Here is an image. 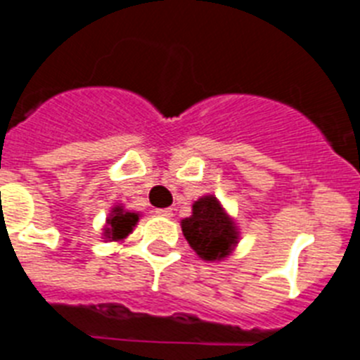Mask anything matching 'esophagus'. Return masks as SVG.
I'll return each mask as SVG.
<instances>
[{
  "instance_id": "1",
  "label": "esophagus",
  "mask_w": 360,
  "mask_h": 360,
  "mask_svg": "<svg viewBox=\"0 0 360 360\" xmlns=\"http://www.w3.org/2000/svg\"><path fill=\"white\" fill-rule=\"evenodd\" d=\"M155 214H157V216H161V217H172V216H174L172 208H157Z\"/></svg>"
}]
</instances>
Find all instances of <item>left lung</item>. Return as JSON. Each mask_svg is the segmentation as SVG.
<instances>
[{"mask_svg": "<svg viewBox=\"0 0 360 360\" xmlns=\"http://www.w3.org/2000/svg\"><path fill=\"white\" fill-rule=\"evenodd\" d=\"M181 229L199 258L216 262L231 255L238 240L236 223L214 195H203L192 205V216L181 219Z\"/></svg>", "mask_w": 360, "mask_h": 360, "instance_id": "left-lung-1", "label": "left lung"}]
</instances>
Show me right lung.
I'll return each mask as SVG.
<instances>
[{"instance_id":"1","label":"right lung","mask_w":360,"mask_h":360,"mask_svg":"<svg viewBox=\"0 0 360 360\" xmlns=\"http://www.w3.org/2000/svg\"><path fill=\"white\" fill-rule=\"evenodd\" d=\"M139 221L137 212H129V210H124V207L117 205V207L111 208L110 217L105 219V229H104V240L110 241H120L124 238L131 234L134 226Z\"/></svg>"}]
</instances>
